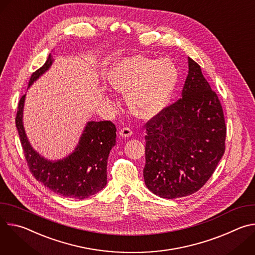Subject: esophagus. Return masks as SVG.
Here are the masks:
<instances>
[{
    "label": "esophagus",
    "mask_w": 255,
    "mask_h": 255,
    "mask_svg": "<svg viewBox=\"0 0 255 255\" xmlns=\"http://www.w3.org/2000/svg\"><path fill=\"white\" fill-rule=\"evenodd\" d=\"M132 134H133V131H132L130 128H128V127L122 128V129L119 131V135H120L121 137H123V138H128V137H130Z\"/></svg>",
    "instance_id": "1"
}]
</instances>
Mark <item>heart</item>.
<instances>
[{
	"label": "heart",
	"mask_w": 255,
	"mask_h": 255,
	"mask_svg": "<svg viewBox=\"0 0 255 255\" xmlns=\"http://www.w3.org/2000/svg\"><path fill=\"white\" fill-rule=\"evenodd\" d=\"M107 81L122 95L130 112L140 119H151L169 105L178 82V69L169 58L131 55L116 60Z\"/></svg>",
	"instance_id": "1"
}]
</instances>
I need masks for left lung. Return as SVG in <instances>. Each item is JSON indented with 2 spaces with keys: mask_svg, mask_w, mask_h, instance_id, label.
Here are the masks:
<instances>
[{
  "mask_svg": "<svg viewBox=\"0 0 255 255\" xmlns=\"http://www.w3.org/2000/svg\"><path fill=\"white\" fill-rule=\"evenodd\" d=\"M181 98L146 123L145 185L164 199L199 191L225 152L223 109L202 74L188 57Z\"/></svg>",
  "mask_w": 255,
  "mask_h": 255,
  "instance_id": "1",
  "label": "left lung"
}]
</instances>
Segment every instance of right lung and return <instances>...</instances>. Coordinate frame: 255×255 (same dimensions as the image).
I'll return each mask as SVG.
<instances>
[{
    "instance_id": "1",
    "label": "right lung",
    "mask_w": 255,
    "mask_h": 255,
    "mask_svg": "<svg viewBox=\"0 0 255 255\" xmlns=\"http://www.w3.org/2000/svg\"><path fill=\"white\" fill-rule=\"evenodd\" d=\"M53 63L49 54L46 62L33 72L28 89L50 68ZM24 95L18 105L16 127L29 169L44 187L60 196L83 200L107 185V163L116 144V127L110 121H89L71 153L57 160H49L36 151L28 140L23 124Z\"/></svg>"
}]
</instances>
